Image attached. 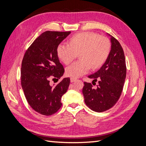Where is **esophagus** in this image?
<instances>
[{"instance_id":"1","label":"esophagus","mask_w":146,"mask_h":146,"mask_svg":"<svg viewBox=\"0 0 146 146\" xmlns=\"http://www.w3.org/2000/svg\"><path fill=\"white\" fill-rule=\"evenodd\" d=\"M70 82H76V80H77V78H74V77H71L70 78Z\"/></svg>"}]
</instances>
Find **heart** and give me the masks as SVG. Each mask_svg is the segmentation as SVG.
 Returning <instances> with one entry per match:
<instances>
[{
	"label": "heart",
	"mask_w": 146,
	"mask_h": 146,
	"mask_svg": "<svg viewBox=\"0 0 146 146\" xmlns=\"http://www.w3.org/2000/svg\"><path fill=\"white\" fill-rule=\"evenodd\" d=\"M111 51V43L105 36L92 32H83L74 35L68 42L56 47V55L65 64H69L79 55L80 60L66 69L69 77L77 78L89 72L91 67L100 68L108 59Z\"/></svg>",
	"instance_id": "b5f03b06"
}]
</instances>
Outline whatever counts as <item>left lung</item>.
<instances>
[{"label": "left lung", "mask_w": 146, "mask_h": 146, "mask_svg": "<svg viewBox=\"0 0 146 146\" xmlns=\"http://www.w3.org/2000/svg\"><path fill=\"white\" fill-rule=\"evenodd\" d=\"M111 41V51L100 69L88 78L98 81L96 89L91 83L84 82L82 92L86 105L92 111L103 112L116 104L122 93L126 77L124 52L116 38L107 33Z\"/></svg>", "instance_id": "obj_1"}]
</instances>
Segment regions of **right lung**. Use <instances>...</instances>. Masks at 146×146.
Segmentation results:
<instances>
[{
  "mask_svg": "<svg viewBox=\"0 0 146 146\" xmlns=\"http://www.w3.org/2000/svg\"><path fill=\"white\" fill-rule=\"evenodd\" d=\"M70 32L46 31L29 47L22 62L21 85L25 98L35 111L50 116L61 108V97L67 91L70 78H64L56 85L50 79H60L64 69L56 55V47Z\"/></svg>",
  "mask_w": 146,
  "mask_h": 146,
  "instance_id": "1",
  "label": "right lung"
}]
</instances>
